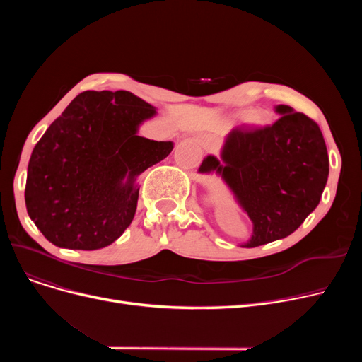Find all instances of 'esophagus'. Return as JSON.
I'll list each match as a JSON object with an SVG mask.
<instances>
[{
  "mask_svg": "<svg viewBox=\"0 0 362 362\" xmlns=\"http://www.w3.org/2000/svg\"><path fill=\"white\" fill-rule=\"evenodd\" d=\"M202 146L206 151H214L217 148V141L214 138H206V139L202 141Z\"/></svg>",
  "mask_w": 362,
  "mask_h": 362,
  "instance_id": "esophagus-1",
  "label": "esophagus"
}]
</instances>
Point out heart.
I'll list each match as a JSON object with an SVG mask.
<instances>
[{"mask_svg": "<svg viewBox=\"0 0 362 362\" xmlns=\"http://www.w3.org/2000/svg\"><path fill=\"white\" fill-rule=\"evenodd\" d=\"M248 116H250V112H248ZM251 122L255 123V124H262L264 123V117L261 116V114H254V116L251 117Z\"/></svg>", "mask_w": 362, "mask_h": 362, "instance_id": "obj_1", "label": "heart"}]
</instances>
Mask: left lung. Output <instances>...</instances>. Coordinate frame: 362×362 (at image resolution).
I'll return each instance as SVG.
<instances>
[{"label":"left lung","instance_id":"8db88e82","mask_svg":"<svg viewBox=\"0 0 362 362\" xmlns=\"http://www.w3.org/2000/svg\"><path fill=\"white\" fill-rule=\"evenodd\" d=\"M280 119L259 129H233L221 163L208 156L201 173L217 171L254 223L245 246L293 233L315 210L329 177V156L318 124L303 112L279 105Z\"/></svg>","mask_w":362,"mask_h":362}]
</instances>
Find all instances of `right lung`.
I'll return each mask as SVG.
<instances>
[{
    "label": "right lung",
    "mask_w": 362,
    "mask_h": 362,
    "mask_svg": "<svg viewBox=\"0 0 362 362\" xmlns=\"http://www.w3.org/2000/svg\"><path fill=\"white\" fill-rule=\"evenodd\" d=\"M154 114L132 92L85 90L51 123L32 151L25 189L28 214L51 243L93 251L123 235L138 205L133 180L173 149L138 136Z\"/></svg>",
    "instance_id": "obj_1"
}]
</instances>
